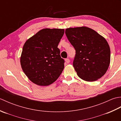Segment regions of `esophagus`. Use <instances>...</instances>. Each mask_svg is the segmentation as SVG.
<instances>
[{"mask_svg":"<svg viewBox=\"0 0 121 121\" xmlns=\"http://www.w3.org/2000/svg\"><path fill=\"white\" fill-rule=\"evenodd\" d=\"M65 62H66V63H70V59H68V58L65 59Z\"/></svg>","mask_w":121,"mask_h":121,"instance_id":"esophagus-1","label":"esophagus"}]
</instances>
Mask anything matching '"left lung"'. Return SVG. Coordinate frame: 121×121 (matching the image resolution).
Listing matches in <instances>:
<instances>
[{
  "instance_id": "8db88e82",
  "label": "left lung",
  "mask_w": 121,
  "mask_h": 121,
  "mask_svg": "<svg viewBox=\"0 0 121 121\" xmlns=\"http://www.w3.org/2000/svg\"><path fill=\"white\" fill-rule=\"evenodd\" d=\"M65 33L76 50L73 65L79 78L94 82L103 76L110 63V49L106 39L86 26L68 28Z\"/></svg>"
}]
</instances>
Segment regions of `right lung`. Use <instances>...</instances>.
I'll return each mask as SVG.
<instances>
[{
    "mask_svg": "<svg viewBox=\"0 0 121 121\" xmlns=\"http://www.w3.org/2000/svg\"><path fill=\"white\" fill-rule=\"evenodd\" d=\"M64 33V29H43L25 43L20 63L24 73L33 83L48 86L60 76L65 61L57 47Z\"/></svg>",
    "mask_w": 121,
    "mask_h": 121,
    "instance_id": "right-lung-1",
    "label": "right lung"
}]
</instances>
